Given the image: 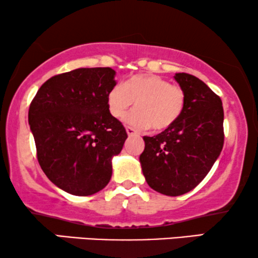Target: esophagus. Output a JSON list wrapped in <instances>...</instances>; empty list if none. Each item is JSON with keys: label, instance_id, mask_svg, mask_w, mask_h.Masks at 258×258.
Returning <instances> with one entry per match:
<instances>
[{"label": "esophagus", "instance_id": "1", "mask_svg": "<svg viewBox=\"0 0 258 258\" xmlns=\"http://www.w3.org/2000/svg\"><path fill=\"white\" fill-rule=\"evenodd\" d=\"M126 134H128L129 136H135L139 133H137L134 128H132V126H126Z\"/></svg>", "mask_w": 258, "mask_h": 258}]
</instances>
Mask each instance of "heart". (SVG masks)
I'll use <instances>...</instances> for the list:
<instances>
[{
    "mask_svg": "<svg viewBox=\"0 0 258 258\" xmlns=\"http://www.w3.org/2000/svg\"><path fill=\"white\" fill-rule=\"evenodd\" d=\"M110 115L124 118L135 102L136 110L128 122L139 129L165 130L178 122L186 104L185 91L179 85L155 75H136L124 84L115 85L106 96Z\"/></svg>",
    "mask_w": 258,
    "mask_h": 258,
    "instance_id": "heart-1",
    "label": "heart"
}]
</instances>
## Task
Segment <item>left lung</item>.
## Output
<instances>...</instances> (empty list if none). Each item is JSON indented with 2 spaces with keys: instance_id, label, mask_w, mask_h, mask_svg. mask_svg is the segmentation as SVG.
Here are the masks:
<instances>
[{
  "instance_id": "left-lung-1",
  "label": "left lung",
  "mask_w": 258,
  "mask_h": 258,
  "mask_svg": "<svg viewBox=\"0 0 258 258\" xmlns=\"http://www.w3.org/2000/svg\"><path fill=\"white\" fill-rule=\"evenodd\" d=\"M186 104L178 122L155 136H145L140 155L148 185L165 196L176 197L196 188L218 159L224 145L222 99L203 80L176 73Z\"/></svg>"
}]
</instances>
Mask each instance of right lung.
<instances>
[{
    "label": "right lung",
    "instance_id": "add662e5",
    "mask_svg": "<svg viewBox=\"0 0 258 258\" xmlns=\"http://www.w3.org/2000/svg\"><path fill=\"white\" fill-rule=\"evenodd\" d=\"M115 75L110 68L56 75L43 83L29 106L39 165L70 195L86 197L104 188L111 179L112 156L128 137L106 102Z\"/></svg>",
    "mask_w": 258,
    "mask_h": 258
}]
</instances>
